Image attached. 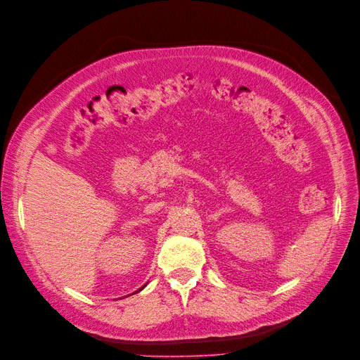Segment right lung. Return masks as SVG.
I'll list each match as a JSON object with an SVG mask.
<instances>
[{"instance_id":"1","label":"right lung","mask_w":360,"mask_h":360,"mask_svg":"<svg viewBox=\"0 0 360 360\" xmlns=\"http://www.w3.org/2000/svg\"><path fill=\"white\" fill-rule=\"evenodd\" d=\"M145 286H146V285H143V286H142V288H141V289H138V290H136V292H139V290H142V289H143V288H145Z\"/></svg>"}]
</instances>
